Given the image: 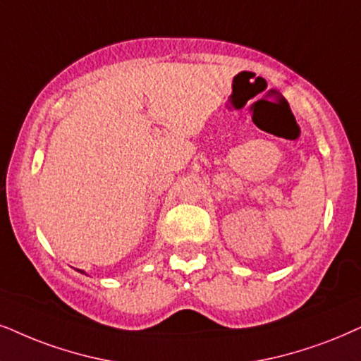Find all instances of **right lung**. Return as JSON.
I'll use <instances>...</instances> for the list:
<instances>
[{
	"label": "right lung",
	"mask_w": 361,
	"mask_h": 361,
	"mask_svg": "<svg viewBox=\"0 0 361 361\" xmlns=\"http://www.w3.org/2000/svg\"><path fill=\"white\" fill-rule=\"evenodd\" d=\"M81 273H83V271H81Z\"/></svg>",
	"instance_id": "right-lung-1"
}]
</instances>
